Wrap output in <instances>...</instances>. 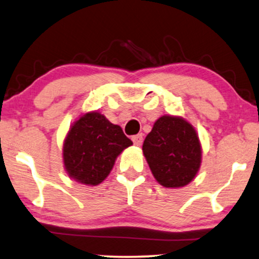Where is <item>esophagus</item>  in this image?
Returning a JSON list of instances; mask_svg holds the SVG:
<instances>
[{"label": "esophagus", "mask_w": 259, "mask_h": 259, "mask_svg": "<svg viewBox=\"0 0 259 259\" xmlns=\"http://www.w3.org/2000/svg\"><path fill=\"white\" fill-rule=\"evenodd\" d=\"M132 141H133V143H135V145H137V147H141L142 143H143V135L133 136Z\"/></svg>", "instance_id": "esophagus-1"}]
</instances>
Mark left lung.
I'll return each mask as SVG.
<instances>
[{"label": "left lung", "mask_w": 259, "mask_h": 259, "mask_svg": "<svg viewBox=\"0 0 259 259\" xmlns=\"http://www.w3.org/2000/svg\"><path fill=\"white\" fill-rule=\"evenodd\" d=\"M143 154L157 183L185 187L201 166L202 148L193 124L182 116L162 115L143 143Z\"/></svg>", "instance_id": "1"}]
</instances>
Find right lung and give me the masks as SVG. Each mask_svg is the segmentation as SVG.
I'll use <instances>...</instances> for the list:
<instances>
[{"label": "right lung", "instance_id": "add662e5", "mask_svg": "<svg viewBox=\"0 0 259 259\" xmlns=\"http://www.w3.org/2000/svg\"><path fill=\"white\" fill-rule=\"evenodd\" d=\"M132 144L122 128L99 111L84 112L64 139V168L77 183L96 187L108 177L118 155Z\"/></svg>", "mask_w": 259, "mask_h": 259}]
</instances>
